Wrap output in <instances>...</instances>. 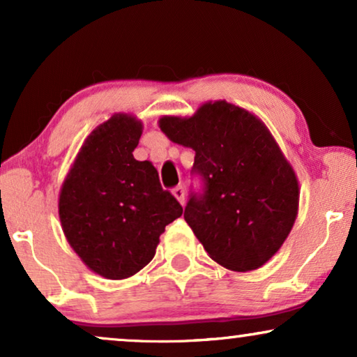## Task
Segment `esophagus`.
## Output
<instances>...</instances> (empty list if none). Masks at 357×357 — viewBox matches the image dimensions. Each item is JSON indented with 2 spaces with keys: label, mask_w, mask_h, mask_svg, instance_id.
Masks as SVG:
<instances>
[{
  "label": "esophagus",
  "mask_w": 357,
  "mask_h": 357,
  "mask_svg": "<svg viewBox=\"0 0 357 357\" xmlns=\"http://www.w3.org/2000/svg\"><path fill=\"white\" fill-rule=\"evenodd\" d=\"M172 193H174V197L178 199L180 204L185 203V190H183L182 185H177V187L172 190Z\"/></svg>",
  "instance_id": "esophagus-1"
}]
</instances>
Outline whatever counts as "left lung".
I'll use <instances>...</instances> for the list:
<instances>
[{"instance_id": "left-lung-1", "label": "left lung", "mask_w": 357, "mask_h": 357, "mask_svg": "<svg viewBox=\"0 0 357 357\" xmlns=\"http://www.w3.org/2000/svg\"><path fill=\"white\" fill-rule=\"evenodd\" d=\"M160 130L195 151L183 218L219 265L252 271L280 250L299 206L294 170L257 116L219 100L190 119L164 116Z\"/></svg>"}]
</instances>
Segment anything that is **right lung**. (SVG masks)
<instances>
[{"instance_id":"right-lung-1","label":"right lung","mask_w":357,"mask_h":357,"mask_svg":"<svg viewBox=\"0 0 357 357\" xmlns=\"http://www.w3.org/2000/svg\"><path fill=\"white\" fill-rule=\"evenodd\" d=\"M141 123L115 115L89 135L60 193L63 232L81 260L125 280L153 260L165 226L182 216L177 198L148 160H136Z\"/></svg>"}]
</instances>
